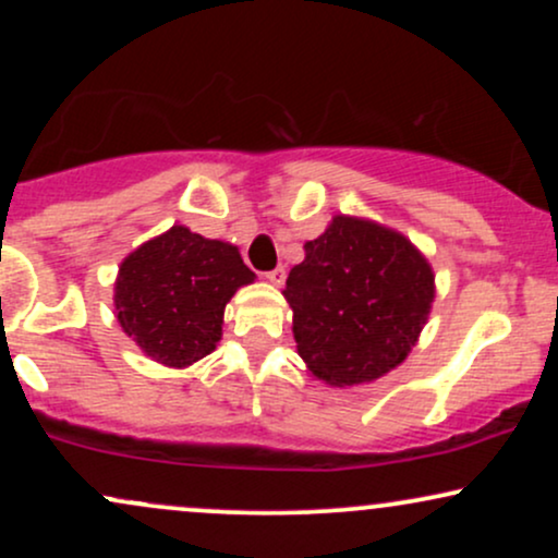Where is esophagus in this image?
<instances>
[{"instance_id": "34e87169", "label": "esophagus", "mask_w": 558, "mask_h": 558, "mask_svg": "<svg viewBox=\"0 0 558 558\" xmlns=\"http://www.w3.org/2000/svg\"><path fill=\"white\" fill-rule=\"evenodd\" d=\"M267 280H270V283H275V286H283V280H286V270L283 267H275V270H270L265 275Z\"/></svg>"}]
</instances>
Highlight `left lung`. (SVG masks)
Segmentation results:
<instances>
[{
    "instance_id": "obj_1",
    "label": "left lung",
    "mask_w": 558,
    "mask_h": 558,
    "mask_svg": "<svg viewBox=\"0 0 558 558\" xmlns=\"http://www.w3.org/2000/svg\"><path fill=\"white\" fill-rule=\"evenodd\" d=\"M304 252L283 296L310 373L343 388L399 367L435 299L433 267L420 248L373 220L336 215Z\"/></svg>"
}]
</instances>
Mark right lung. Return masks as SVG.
Instances as JSON below:
<instances>
[{"instance_id":"1","label":"right lung","mask_w":558,"mask_h":558,"mask_svg":"<svg viewBox=\"0 0 558 558\" xmlns=\"http://www.w3.org/2000/svg\"><path fill=\"white\" fill-rule=\"evenodd\" d=\"M254 278L235 246L172 226L123 259L114 315L146 356L189 367L213 354L226 304Z\"/></svg>"}]
</instances>
